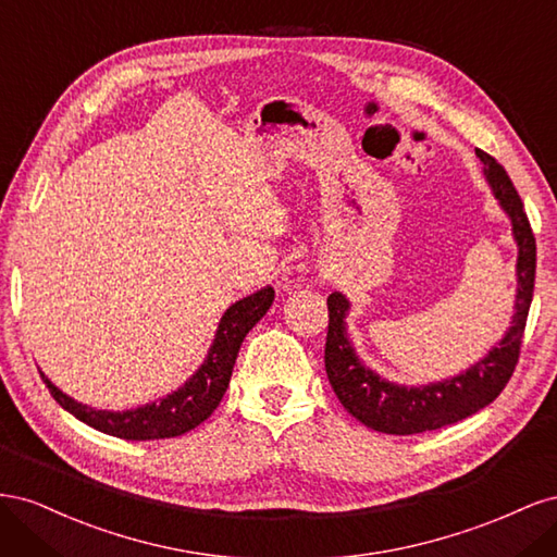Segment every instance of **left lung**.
Listing matches in <instances>:
<instances>
[{"label":"left lung","instance_id":"obj_1","mask_svg":"<svg viewBox=\"0 0 557 557\" xmlns=\"http://www.w3.org/2000/svg\"><path fill=\"white\" fill-rule=\"evenodd\" d=\"M476 156L483 162V172L491 181L499 205L511 215L513 237L518 242V299L513 325L499 346L487 352L481 362L467 369L465 374L425 387H404L383 381L358 360L344 327L348 301L344 295L332 293L327 297L330 325L325 342V372L344 409L356 416L362 425L376 432L418 434L458 423V420L495 401L507 387L518 364L534 293L536 242L525 207H522V199L518 197L507 170L485 150H476Z\"/></svg>","mask_w":557,"mask_h":557}]
</instances>
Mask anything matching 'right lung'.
Segmentation results:
<instances>
[{"label": "right lung", "instance_id": "right-lung-1", "mask_svg": "<svg viewBox=\"0 0 557 557\" xmlns=\"http://www.w3.org/2000/svg\"><path fill=\"white\" fill-rule=\"evenodd\" d=\"M272 301L274 288H264L256 295L244 297L237 305H232L225 311L221 325H218L215 342L209 350V358L199 367V372L185 383L181 391L160 401L146 404L141 409L123 413L97 411L90 407H83V404L60 393L44 374L41 379L48 387V393L53 395V399L62 409L74 413L83 423L99 432L127 442L170 440V436L185 434L199 423H205L218 404H221L230 385L234 360H237L244 336L267 313V309L272 307Z\"/></svg>", "mask_w": 557, "mask_h": 557}]
</instances>
